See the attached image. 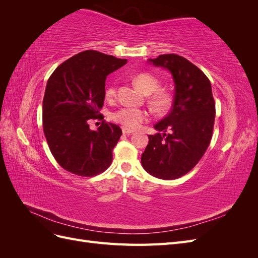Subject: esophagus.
I'll use <instances>...</instances> for the list:
<instances>
[{
	"label": "esophagus",
	"mask_w": 258,
	"mask_h": 258,
	"mask_svg": "<svg viewBox=\"0 0 258 258\" xmlns=\"http://www.w3.org/2000/svg\"><path fill=\"white\" fill-rule=\"evenodd\" d=\"M134 132H135V130H132V129H129V128H126V127L122 128V134L123 135H131V134H134Z\"/></svg>",
	"instance_id": "1"
}]
</instances>
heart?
Returning <instances> with one entry per match:
<instances>
[{
  "label": "heart",
  "instance_id": "1",
  "mask_svg": "<svg viewBox=\"0 0 258 258\" xmlns=\"http://www.w3.org/2000/svg\"><path fill=\"white\" fill-rule=\"evenodd\" d=\"M134 82L148 96L147 102L157 114L166 113L172 105V95L166 89H158L160 82L157 77L151 73H139L134 77ZM105 96L114 98L116 96V87L114 85L108 86ZM113 119L126 128L137 129L145 121L150 119V113L142 108L122 107L113 114Z\"/></svg>",
  "mask_w": 258,
  "mask_h": 258
}]
</instances>
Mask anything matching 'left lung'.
<instances>
[{
	"instance_id": "left-lung-1",
	"label": "left lung",
	"mask_w": 258,
	"mask_h": 258,
	"mask_svg": "<svg viewBox=\"0 0 258 258\" xmlns=\"http://www.w3.org/2000/svg\"><path fill=\"white\" fill-rule=\"evenodd\" d=\"M150 61L172 74L174 100L170 113L155 124L158 134L148 136L150 142L141 162L151 175L174 179L197 165L212 139L215 119L212 87L198 67L178 54H160ZM168 130L170 134H165Z\"/></svg>"
}]
</instances>
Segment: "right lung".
I'll return each instance as SVG.
<instances>
[{
  "label": "right lung",
  "mask_w": 258,
  "mask_h": 258,
  "mask_svg": "<svg viewBox=\"0 0 258 258\" xmlns=\"http://www.w3.org/2000/svg\"><path fill=\"white\" fill-rule=\"evenodd\" d=\"M127 63L96 50H85L61 63L48 79L43 99V130L49 150L64 170L95 176L113 160V148L122 131L102 121L89 129L90 119H103L106 76Z\"/></svg>",
  "instance_id": "obj_1"
}]
</instances>
